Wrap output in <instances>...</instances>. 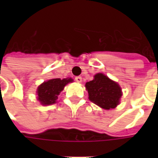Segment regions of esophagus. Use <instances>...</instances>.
<instances>
[{"label": "esophagus", "mask_w": 158, "mask_h": 158, "mask_svg": "<svg viewBox=\"0 0 158 158\" xmlns=\"http://www.w3.org/2000/svg\"><path fill=\"white\" fill-rule=\"evenodd\" d=\"M75 81H77L78 83H80L82 81V78L80 76H77V77H75Z\"/></svg>", "instance_id": "obj_1"}]
</instances>
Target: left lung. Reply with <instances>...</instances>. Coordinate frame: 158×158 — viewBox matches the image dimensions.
<instances>
[{
  "label": "left lung",
  "instance_id": "8db88e82",
  "mask_svg": "<svg viewBox=\"0 0 158 158\" xmlns=\"http://www.w3.org/2000/svg\"><path fill=\"white\" fill-rule=\"evenodd\" d=\"M85 87L89 99L104 109L115 108L122 96L120 86L103 73L96 74L93 80L86 83Z\"/></svg>",
  "mask_w": 158,
  "mask_h": 158
}]
</instances>
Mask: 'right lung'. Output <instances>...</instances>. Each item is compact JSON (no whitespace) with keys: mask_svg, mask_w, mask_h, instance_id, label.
Here are the masks:
<instances>
[{"mask_svg":"<svg viewBox=\"0 0 158 158\" xmlns=\"http://www.w3.org/2000/svg\"><path fill=\"white\" fill-rule=\"evenodd\" d=\"M70 82H73L72 79H52L44 82L37 89L38 100L43 105L54 104L64 86Z\"/></svg>","mask_w":158,"mask_h":158,"instance_id":"right-lung-1","label":"right lung"}]
</instances>
